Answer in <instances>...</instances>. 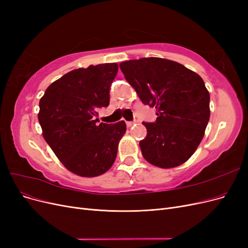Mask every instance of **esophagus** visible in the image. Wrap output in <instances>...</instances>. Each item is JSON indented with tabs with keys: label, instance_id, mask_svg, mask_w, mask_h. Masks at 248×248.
<instances>
[{
	"label": "esophagus",
	"instance_id": "1",
	"mask_svg": "<svg viewBox=\"0 0 248 248\" xmlns=\"http://www.w3.org/2000/svg\"><path fill=\"white\" fill-rule=\"evenodd\" d=\"M134 123H136V121H127V122H126V125L128 126V127H131Z\"/></svg>",
	"mask_w": 248,
	"mask_h": 248
}]
</instances>
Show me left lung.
<instances>
[{
  "label": "left lung",
  "instance_id": "obj_1",
  "mask_svg": "<svg viewBox=\"0 0 248 248\" xmlns=\"http://www.w3.org/2000/svg\"><path fill=\"white\" fill-rule=\"evenodd\" d=\"M126 80L145 106L156 108V121L144 122L140 141L144 158L153 166H180L196 152L210 118V95L202 78L182 64L161 58L120 63Z\"/></svg>",
  "mask_w": 248,
  "mask_h": 248
}]
</instances>
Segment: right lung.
<instances>
[{
	"label": "right lung",
	"instance_id": "1",
	"mask_svg": "<svg viewBox=\"0 0 248 248\" xmlns=\"http://www.w3.org/2000/svg\"><path fill=\"white\" fill-rule=\"evenodd\" d=\"M117 72L116 63L72 70L52 82L40 99L44 140L65 168L78 176L102 175L116 160L126 124H98L96 110L108 107Z\"/></svg>",
	"mask_w": 248,
	"mask_h": 248
}]
</instances>
